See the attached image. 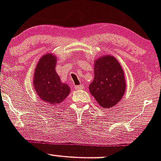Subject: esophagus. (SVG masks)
I'll use <instances>...</instances> for the list:
<instances>
[{
  "label": "esophagus",
  "mask_w": 161,
  "mask_h": 161,
  "mask_svg": "<svg viewBox=\"0 0 161 161\" xmlns=\"http://www.w3.org/2000/svg\"><path fill=\"white\" fill-rule=\"evenodd\" d=\"M75 88H76V89H78V90H80V89H83L84 88V86L83 85H77V86H75Z\"/></svg>",
  "instance_id": "obj_1"
}]
</instances>
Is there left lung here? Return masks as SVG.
<instances>
[{"instance_id":"8db88e82","label":"left lung","mask_w":161,"mask_h":161,"mask_svg":"<svg viewBox=\"0 0 161 161\" xmlns=\"http://www.w3.org/2000/svg\"><path fill=\"white\" fill-rule=\"evenodd\" d=\"M94 69L90 92L101 107L112 108L120 101L125 91L122 68L115 58L107 55L96 59Z\"/></svg>"}]
</instances>
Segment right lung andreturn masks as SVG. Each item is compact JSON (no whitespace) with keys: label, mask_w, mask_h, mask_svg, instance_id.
I'll return each mask as SVG.
<instances>
[{"label":"right lung","mask_w":161,"mask_h":161,"mask_svg":"<svg viewBox=\"0 0 161 161\" xmlns=\"http://www.w3.org/2000/svg\"><path fill=\"white\" fill-rule=\"evenodd\" d=\"M56 62L53 54H45L38 62L34 76V88L38 96L52 105L62 103L70 92L69 87L62 83L55 71Z\"/></svg>","instance_id":"add662e5"}]
</instances>
